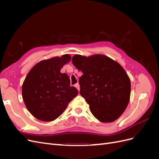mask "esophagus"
Masks as SVG:
<instances>
[{
  "instance_id": "1",
  "label": "esophagus",
  "mask_w": 159,
  "mask_h": 159,
  "mask_svg": "<svg viewBox=\"0 0 159 159\" xmlns=\"http://www.w3.org/2000/svg\"><path fill=\"white\" fill-rule=\"evenodd\" d=\"M75 87L78 89V91H80V84H78V83H77V84H75Z\"/></svg>"
}]
</instances>
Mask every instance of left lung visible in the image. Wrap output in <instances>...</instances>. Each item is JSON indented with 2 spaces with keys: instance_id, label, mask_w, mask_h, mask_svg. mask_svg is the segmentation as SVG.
I'll list each match as a JSON object with an SVG mask.
<instances>
[{
  "instance_id": "1",
  "label": "left lung",
  "mask_w": 159,
  "mask_h": 159,
  "mask_svg": "<svg viewBox=\"0 0 159 159\" xmlns=\"http://www.w3.org/2000/svg\"><path fill=\"white\" fill-rule=\"evenodd\" d=\"M72 63L82 71L80 94L93 116L103 123L117 119L127 108L131 95V81L122 66L103 55H75Z\"/></svg>"
}]
</instances>
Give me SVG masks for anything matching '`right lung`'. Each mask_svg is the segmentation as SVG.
<instances>
[{"instance_id": "add662e5", "label": "right lung", "mask_w": 159, "mask_h": 159, "mask_svg": "<svg viewBox=\"0 0 159 159\" xmlns=\"http://www.w3.org/2000/svg\"><path fill=\"white\" fill-rule=\"evenodd\" d=\"M71 56L65 54L38 62L22 84L24 102L29 112L43 121H52L64 111L78 91L70 86L68 74L60 72Z\"/></svg>"}]
</instances>
